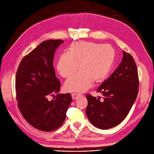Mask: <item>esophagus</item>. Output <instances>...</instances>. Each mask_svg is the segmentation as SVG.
<instances>
[{"label": "esophagus", "mask_w": 154, "mask_h": 154, "mask_svg": "<svg viewBox=\"0 0 154 154\" xmlns=\"http://www.w3.org/2000/svg\"><path fill=\"white\" fill-rule=\"evenodd\" d=\"M80 95V94H77V93H72L71 94V97H72V99H73V100H75L77 99V97H79Z\"/></svg>", "instance_id": "1"}]
</instances>
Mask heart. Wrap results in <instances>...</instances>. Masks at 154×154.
Instances as JSON below:
<instances>
[{"label": "heart", "instance_id": "heart-1", "mask_svg": "<svg viewBox=\"0 0 154 154\" xmlns=\"http://www.w3.org/2000/svg\"><path fill=\"white\" fill-rule=\"evenodd\" d=\"M115 60V51L108 44L79 42L72 44L69 52L60 55L57 70L62 77L68 79L64 89L68 92L86 91L93 82L98 83L106 79Z\"/></svg>", "mask_w": 154, "mask_h": 154}]
</instances>
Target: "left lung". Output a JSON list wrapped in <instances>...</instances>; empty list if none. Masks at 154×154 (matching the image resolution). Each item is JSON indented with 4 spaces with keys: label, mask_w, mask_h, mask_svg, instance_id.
<instances>
[{
    "label": "left lung",
    "mask_w": 154,
    "mask_h": 154,
    "mask_svg": "<svg viewBox=\"0 0 154 154\" xmlns=\"http://www.w3.org/2000/svg\"><path fill=\"white\" fill-rule=\"evenodd\" d=\"M139 79L135 61L123 51L122 60L114 73L100 85L98 98L88 94L86 114L97 128L106 130L119 125L129 113L138 96Z\"/></svg>",
    "instance_id": "8db88e82"
}]
</instances>
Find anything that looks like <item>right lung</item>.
<instances>
[{"label":"right lung","instance_id":"1","mask_svg":"<svg viewBox=\"0 0 154 154\" xmlns=\"http://www.w3.org/2000/svg\"><path fill=\"white\" fill-rule=\"evenodd\" d=\"M62 40H46L22 58L16 75L18 106L24 119L35 128L51 132L60 127L71 103L69 93L57 94L61 83L53 67L54 53Z\"/></svg>","mask_w":154,"mask_h":154}]
</instances>
